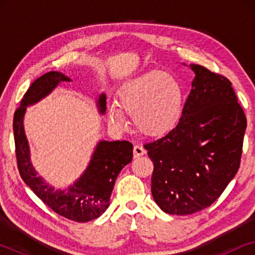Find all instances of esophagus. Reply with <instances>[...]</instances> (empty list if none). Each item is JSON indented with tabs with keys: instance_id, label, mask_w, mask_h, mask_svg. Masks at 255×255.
I'll return each instance as SVG.
<instances>
[{
	"instance_id": "1",
	"label": "esophagus",
	"mask_w": 255,
	"mask_h": 255,
	"mask_svg": "<svg viewBox=\"0 0 255 255\" xmlns=\"http://www.w3.org/2000/svg\"><path fill=\"white\" fill-rule=\"evenodd\" d=\"M145 153H146L145 148L142 147L141 145H139V144L134 145V147H133V155H134V158H138V156L144 155Z\"/></svg>"
}]
</instances>
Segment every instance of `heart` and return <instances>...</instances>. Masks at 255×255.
Instances as JSON below:
<instances>
[{
    "mask_svg": "<svg viewBox=\"0 0 255 255\" xmlns=\"http://www.w3.org/2000/svg\"><path fill=\"white\" fill-rule=\"evenodd\" d=\"M118 103L109 108L110 121L115 127H127L123 111L133 115L137 128L147 135H162L179 122L183 108V90L173 75L151 71L122 87Z\"/></svg>",
    "mask_w": 255,
    "mask_h": 255,
    "instance_id": "1",
    "label": "heart"
}]
</instances>
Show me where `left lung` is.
I'll list each match as a JSON object with an SVG mask.
<instances>
[{
    "instance_id": "8db88e82",
    "label": "left lung",
    "mask_w": 255,
    "mask_h": 255,
    "mask_svg": "<svg viewBox=\"0 0 255 255\" xmlns=\"http://www.w3.org/2000/svg\"><path fill=\"white\" fill-rule=\"evenodd\" d=\"M179 123L147 142L152 195L162 211L190 215L210 207L238 172L246 116L228 78L201 65Z\"/></svg>"
}]
</instances>
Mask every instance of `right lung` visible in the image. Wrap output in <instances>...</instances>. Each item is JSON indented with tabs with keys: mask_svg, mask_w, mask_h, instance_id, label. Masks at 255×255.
<instances>
[{
	"mask_svg": "<svg viewBox=\"0 0 255 255\" xmlns=\"http://www.w3.org/2000/svg\"><path fill=\"white\" fill-rule=\"evenodd\" d=\"M69 78L59 72H48L38 78L24 94L20 106L13 115V138L17 167L20 177L31 190L50 207L55 214L75 222H89L99 218L109 207L115 181L124 166L131 162L133 145L128 140L100 141L93 158L82 176L66 190H57L48 186L31 165L29 144L23 128L26 107L48 95L59 82ZM106 96H100V111H106Z\"/></svg>",
	"mask_w": 255,
	"mask_h": 255,
	"instance_id": "right-lung-1",
	"label": "right lung"
}]
</instances>
